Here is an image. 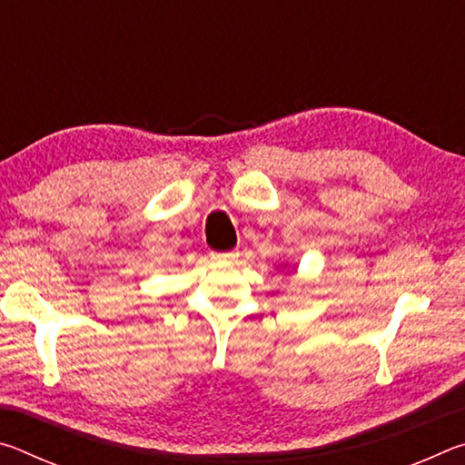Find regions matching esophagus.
I'll list each match as a JSON object with an SVG mask.
<instances>
[{
  "mask_svg": "<svg viewBox=\"0 0 465 465\" xmlns=\"http://www.w3.org/2000/svg\"><path fill=\"white\" fill-rule=\"evenodd\" d=\"M235 256H238L235 252H213V254H211L213 261H233Z\"/></svg>",
  "mask_w": 465,
  "mask_h": 465,
  "instance_id": "esophagus-1",
  "label": "esophagus"
}]
</instances>
